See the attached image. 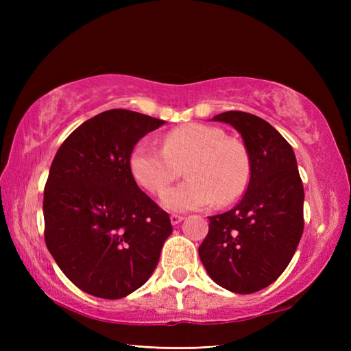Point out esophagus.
Returning <instances> with one entry per match:
<instances>
[{
    "mask_svg": "<svg viewBox=\"0 0 351 351\" xmlns=\"http://www.w3.org/2000/svg\"><path fill=\"white\" fill-rule=\"evenodd\" d=\"M182 220H184L182 215H178V214H171V215H170V221H171V225H173V226L180 225V223H181Z\"/></svg>",
    "mask_w": 351,
    "mask_h": 351,
    "instance_id": "esophagus-1",
    "label": "esophagus"
}]
</instances>
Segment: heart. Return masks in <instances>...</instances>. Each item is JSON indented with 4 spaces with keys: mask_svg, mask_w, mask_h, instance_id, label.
<instances>
[{
    "mask_svg": "<svg viewBox=\"0 0 351 351\" xmlns=\"http://www.w3.org/2000/svg\"><path fill=\"white\" fill-rule=\"evenodd\" d=\"M187 181L169 190L162 204L169 210L189 211L228 205L241 196L249 178V156L241 141L205 123H185L162 137V149L140 141L131 151L130 170L140 187L160 196L181 175Z\"/></svg>",
    "mask_w": 351,
    "mask_h": 351,
    "instance_id": "b5f03b06",
    "label": "heart"
}]
</instances>
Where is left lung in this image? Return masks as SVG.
<instances>
[{
    "mask_svg": "<svg viewBox=\"0 0 351 351\" xmlns=\"http://www.w3.org/2000/svg\"><path fill=\"white\" fill-rule=\"evenodd\" d=\"M241 134L250 181L240 204L210 217L199 256L217 285L252 294L279 278L303 234L304 191L293 147L255 114L226 111L213 117Z\"/></svg>",
    "mask_w": 351,
    "mask_h": 351,
    "instance_id": "obj_1",
    "label": "left lung"
}]
</instances>
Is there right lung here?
<instances>
[{
  "instance_id": "obj_1",
  "label": "right lung",
  "mask_w": 351,
  "mask_h": 351,
  "mask_svg": "<svg viewBox=\"0 0 351 351\" xmlns=\"http://www.w3.org/2000/svg\"><path fill=\"white\" fill-rule=\"evenodd\" d=\"M162 123L131 110L104 111L80 125L52 160L43 191L45 243L87 294L122 299L158 264L170 217L138 189L130 155Z\"/></svg>"
}]
</instances>
